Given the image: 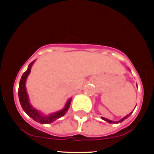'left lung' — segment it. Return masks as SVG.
<instances>
[{"label":"left lung","instance_id":"left-lung-1","mask_svg":"<svg viewBox=\"0 0 154 154\" xmlns=\"http://www.w3.org/2000/svg\"><path fill=\"white\" fill-rule=\"evenodd\" d=\"M132 112H133V111H131V112H130L129 114H128V115H126L125 116H124L122 119H121L120 120H119V121H112V120L108 119H106V118H104V117H101V119H103V120H104V121L107 122L109 123V124H118V123H121V122H122L124 120H125V119H128L129 116H130L131 115V114H132Z\"/></svg>","mask_w":154,"mask_h":154}]
</instances>
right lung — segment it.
<instances>
[{
    "label": "right lung",
    "instance_id": "1",
    "mask_svg": "<svg viewBox=\"0 0 154 154\" xmlns=\"http://www.w3.org/2000/svg\"><path fill=\"white\" fill-rule=\"evenodd\" d=\"M35 61L31 62L28 66L27 69L26 71L23 74L22 77H21L20 82H19V102H20L21 106H22V109L24 110V112L27 114L29 117H31L33 120H35L37 122L40 124H50L54 122L56 119H59L61 116L66 114V113L68 111L69 108L70 107V104H71L72 98L67 100L66 103L65 104L64 107L61 110L56 111V112L52 113V114H48V115H45L41 111H38V109H35L32 106V104L29 102V95H28L27 91H26V81L27 79V77L29 76V73L31 72V68L32 66L33 63H35Z\"/></svg>",
    "mask_w": 154,
    "mask_h": 154
}]
</instances>
